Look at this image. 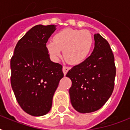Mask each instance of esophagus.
<instances>
[{"mask_svg": "<svg viewBox=\"0 0 130 130\" xmlns=\"http://www.w3.org/2000/svg\"><path fill=\"white\" fill-rule=\"evenodd\" d=\"M69 69H70V68H69V67H67V66H63V73H64V75H65L66 74H67V71H69Z\"/></svg>", "mask_w": 130, "mask_h": 130, "instance_id": "esophagus-1", "label": "esophagus"}]
</instances>
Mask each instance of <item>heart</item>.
<instances>
[{
    "mask_svg": "<svg viewBox=\"0 0 130 130\" xmlns=\"http://www.w3.org/2000/svg\"><path fill=\"white\" fill-rule=\"evenodd\" d=\"M92 43V36L88 30L67 28L55 34L53 41L48 42L46 47L55 60L61 57V51H63L65 60L71 64L77 65L88 56Z\"/></svg>",
    "mask_w": 130,
    "mask_h": 130,
    "instance_id": "1",
    "label": "heart"
}]
</instances>
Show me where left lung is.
Instances as JSON below:
<instances>
[{
  "instance_id": "left-lung-1",
  "label": "left lung",
  "mask_w": 130,
  "mask_h": 130,
  "mask_svg": "<svg viewBox=\"0 0 130 130\" xmlns=\"http://www.w3.org/2000/svg\"><path fill=\"white\" fill-rule=\"evenodd\" d=\"M94 48L85 61L67 73L72 82L71 103L81 113L94 112L105 105L114 88L116 68L110 45L99 34L94 35Z\"/></svg>"
}]
</instances>
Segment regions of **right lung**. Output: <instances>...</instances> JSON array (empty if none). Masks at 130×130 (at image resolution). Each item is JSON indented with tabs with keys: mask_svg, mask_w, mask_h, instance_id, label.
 I'll list each match as a JSON object with an SVG mask.
<instances>
[{
	"mask_svg": "<svg viewBox=\"0 0 130 130\" xmlns=\"http://www.w3.org/2000/svg\"><path fill=\"white\" fill-rule=\"evenodd\" d=\"M55 25H37L17 42L11 59V84L17 103L25 113L39 117L48 113L62 65L50 59L46 44Z\"/></svg>",
	"mask_w": 130,
	"mask_h": 130,
	"instance_id": "obj_1",
	"label": "right lung"
}]
</instances>
